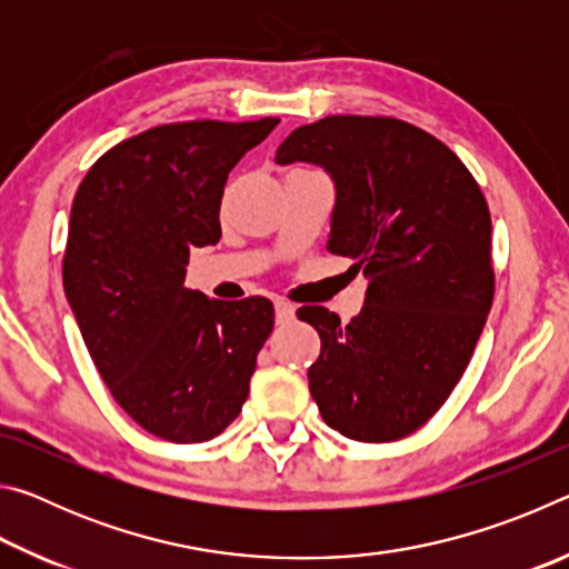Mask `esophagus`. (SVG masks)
<instances>
[{
    "label": "esophagus",
    "mask_w": 569,
    "mask_h": 569,
    "mask_svg": "<svg viewBox=\"0 0 569 569\" xmlns=\"http://www.w3.org/2000/svg\"><path fill=\"white\" fill-rule=\"evenodd\" d=\"M296 308L286 301H276V323H288L293 319Z\"/></svg>",
    "instance_id": "obj_1"
}]
</instances>
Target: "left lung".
Listing matches in <instances>:
<instances>
[{"mask_svg": "<svg viewBox=\"0 0 569 569\" xmlns=\"http://www.w3.org/2000/svg\"><path fill=\"white\" fill-rule=\"evenodd\" d=\"M276 162L326 170L336 190L326 248L369 276L349 323L323 306L298 308L321 336L311 397L343 437H407L455 391L492 308L487 200L445 142L393 118L303 124Z\"/></svg>", "mask_w": 569, "mask_h": 569, "instance_id": "obj_1", "label": "left lung"}]
</instances>
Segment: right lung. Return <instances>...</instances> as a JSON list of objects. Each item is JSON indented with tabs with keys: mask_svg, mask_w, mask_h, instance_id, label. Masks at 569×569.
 <instances>
[{
	"mask_svg": "<svg viewBox=\"0 0 569 569\" xmlns=\"http://www.w3.org/2000/svg\"><path fill=\"white\" fill-rule=\"evenodd\" d=\"M278 118L160 124L104 152L77 188L64 296L114 401L166 441L218 437L248 399L273 303L186 286L190 248L220 240L228 172Z\"/></svg>",
	"mask_w": 569,
	"mask_h": 569,
	"instance_id": "1",
	"label": "right lung"
}]
</instances>
